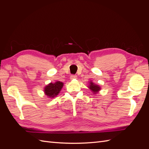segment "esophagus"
<instances>
[{
	"label": "esophagus",
	"mask_w": 149,
	"mask_h": 149,
	"mask_svg": "<svg viewBox=\"0 0 149 149\" xmlns=\"http://www.w3.org/2000/svg\"><path fill=\"white\" fill-rule=\"evenodd\" d=\"M76 78H77V76H76V75L73 74V75H71V76H70V79H75Z\"/></svg>",
	"instance_id": "obj_1"
}]
</instances>
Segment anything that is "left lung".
<instances>
[{"mask_svg":"<svg viewBox=\"0 0 149 149\" xmlns=\"http://www.w3.org/2000/svg\"><path fill=\"white\" fill-rule=\"evenodd\" d=\"M88 88H89V89L91 90V91L94 93V94H96L101 90V88L100 86H99V85L93 83L92 81L89 82V85Z\"/></svg>","mask_w":149,"mask_h":149,"instance_id":"1","label":"left lung"}]
</instances>
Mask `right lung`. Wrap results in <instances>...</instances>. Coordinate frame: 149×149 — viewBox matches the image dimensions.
<instances>
[{
  "label": "right lung",
  "mask_w": 149,
  "mask_h": 149,
  "mask_svg": "<svg viewBox=\"0 0 149 149\" xmlns=\"http://www.w3.org/2000/svg\"><path fill=\"white\" fill-rule=\"evenodd\" d=\"M63 86V83L60 81H56L55 83H50L45 87V94L48 97H55L59 94Z\"/></svg>",
  "instance_id": "1"
}]
</instances>
